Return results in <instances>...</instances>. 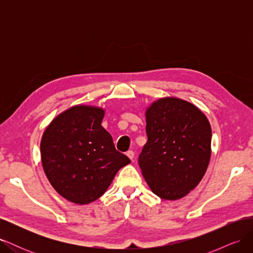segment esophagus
<instances>
[{"label":"esophagus","instance_id":"esophagus-1","mask_svg":"<svg viewBox=\"0 0 253 253\" xmlns=\"http://www.w3.org/2000/svg\"><path fill=\"white\" fill-rule=\"evenodd\" d=\"M126 156L132 160V162H134V156H135V154H134V152L133 151H127L126 152Z\"/></svg>","mask_w":253,"mask_h":253}]
</instances>
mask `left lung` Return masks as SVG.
<instances>
[{"label": "left lung", "instance_id": "obj_1", "mask_svg": "<svg viewBox=\"0 0 253 253\" xmlns=\"http://www.w3.org/2000/svg\"><path fill=\"white\" fill-rule=\"evenodd\" d=\"M148 141L138 162L152 192L176 201L193 190L211 157V126L206 115L186 100L160 98L145 111Z\"/></svg>", "mask_w": 253, "mask_h": 253}]
</instances>
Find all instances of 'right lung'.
Wrapping results in <instances>:
<instances>
[{
    "mask_svg": "<svg viewBox=\"0 0 253 253\" xmlns=\"http://www.w3.org/2000/svg\"><path fill=\"white\" fill-rule=\"evenodd\" d=\"M104 114L98 106H72L53 118L42 135L45 175L68 202H95L121 168L131 163L115 149L111 134L101 126Z\"/></svg>",
    "mask_w": 253,
    "mask_h": 253,
    "instance_id": "1",
    "label": "right lung"
}]
</instances>
